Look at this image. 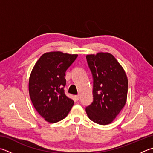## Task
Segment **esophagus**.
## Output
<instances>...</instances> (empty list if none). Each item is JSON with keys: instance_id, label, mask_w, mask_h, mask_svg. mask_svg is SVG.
<instances>
[{"instance_id": "obj_1", "label": "esophagus", "mask_w": 153, "mask_h": 153, "mask_svg": "<svg viewBox=\"0 0 153 153\" xmlns=\"http://www.w3.org/2000/svg\"><path fill=\"white\" fill-rule=\"evenodd\" d=\"M75 98H76V100H79V98H80V95H79V94H78V95H77V96H75Z\"/></svg>"}]
</instances>
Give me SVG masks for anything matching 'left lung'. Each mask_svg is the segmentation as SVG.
Segmentation results:
<instances>
[{"mask_svg":"<svg viewBox=\"0 0 153 153\" xmlns=\"http://www.w3.org/2000/svg\"><path fill=\"white\" fill-rule=\"evenodd\" d=\"M86 59L94 78V100L85 112L94 123L109 124L126 104L128 84L126 72L109 53L87 55Z\"/></svg>","mask_w":153,"mask_h":153,"instance_id":"obj_1","label":"left lung"}]
</instances>
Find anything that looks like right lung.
I'll return each mask as SVG.
<instances>
[{
    "label": "right lung",
    "mask_w": 153,
    "mask_h": 153,
    "mask_svg": "<svg viewBox=\"0 0 153 153\" xmlns=\"http://www.w3.org/2000/svg\"><path fill=\"white\" fill-rule=\"evenodd\" d=\"M77 57L61 51L41 55L33 67L29 80V96L37 112L50 123L68 116L74 102L64 93L65 71Z\"/></svg>",
    "instance_id": "right-lung-1"
}]
</instances>
